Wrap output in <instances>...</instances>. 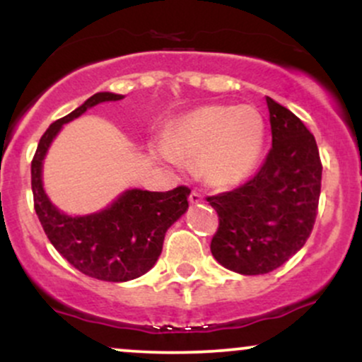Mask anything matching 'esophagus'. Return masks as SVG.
<instances>
[{
	"mask_svg": "<svg viewBox=\"0 0 362 362\" xmlns=\"http://www.w3.org/2000/svg\"><path fill=\"white\" fill-rule=\"evenodd\" d=\"M189 201H190V204H192V206L199 204V202H202V195L197 194V192H190Z\"/></svg>",
	"mask_w": 362,
	"mask_h": 362,
	"instance_id": "34e87169",
	"label": "esophagus"
}]
</instances>
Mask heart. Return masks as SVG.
I'll use <instances>...</instances> for the list:
<instances>
[{
  "label": "heart",
  "instance_id": "1",
  "mask_svg": "<svg viewBox=\"0 0 362 362\" xmlns=\"http://www.w3.org/2000/svg\"><path fill=\"white\" fill-rule=\"evenodd\" d=\"M265 139L267 124L255 107L211 103L185 112L170 126L161 155L197 156L202 180L214 189H230L255 172Z\"/></svg>",
  "mask_w": 362,
  "mask_h": 362
}]
</instances>
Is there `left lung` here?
<instances>
[{
    "label": "left lung",
    "instance_id": "1",
    "mask_svg": "<svg viewBox=\"0 0 362 362\" xmlns=\"http://www.w3.org/2000/svg\"><path fill=\"white\" fill-rule=\"evenodd\" d=\"M272 149L250 182L207 202L219 216L213 257L243 276L272 272L306 243L317 218L322 163L313 134L293 112L265 97Z\"/></svg>",
    "mask_w": 362,
    "mask_h": 362
}]
</instances>
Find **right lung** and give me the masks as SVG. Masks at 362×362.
Instances as JSON below:
<instances>
[{
	"label": "right lung",
	"mask_w": 362,
	"mask_h": 362,
	"mask_svg": "<svg viewBox=\"0 0 362 362\" xmlns=\"http://www.w3.org/2000/svg\"><path fill=\"white\" fill-rule=\"evenodd\" d=\"M124 95L98 91L71 114L49 126L32 160V192L35 213L45 235L74 269L107 282H126L146 274L156 264L165 233L189 209L190 190L168 192L126 189L110 204L90 214H68L51 201L44 189V160L64 124L103 102Z\"/></svg>",
	"instance_id": "1"
}]
</instances>
